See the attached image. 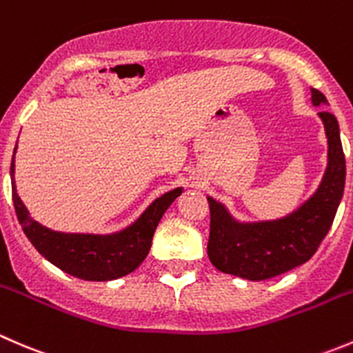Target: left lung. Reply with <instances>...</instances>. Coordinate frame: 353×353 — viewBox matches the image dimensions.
I'll return each mask as SVG.
<instances>
[{"mask_svg":"<svg viewBox=\"0 0 353 353\" xmlns=\"http://www.w3.org/2000/svg\"><path fill=\"white\" fill-rule=\"evenodd\" d=\"M312 104H327L317 89ZM327 139V166L317 190L294 212L271 221H236L221 202L208 197L211 209L208 256L216 270L261 281L283 274L307 263L330 232L345 188V154L340 127L333 113L323 110Z\"/></svg>","mask_w":353,"mask_h":353,"instance_id":"1","label":"left lung"}]
</instances>
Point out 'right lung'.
Masks as SVG:
<instances>
[{"label": "right lung", "mask_w": 353, "mask_h": 353, "mask_svg": "<svg viewBox=\"0 0 353 353\" xmlns=\"http://www.w3.org/2000/svg\"><path fill=\"white\" fill-rule=\"evenodd\" d=\"M15 152L17 145L13 149L12 166H10L12 197L23 233L41 256L46 257L61 271L80 280L111 281L137 270L151 250L156 226L161 221L166 209L183 190L178 187L163 194L161 197L152 201L130 226L117 233L90 235V233L54 232L34 221L17 194Z\"/></svg>", "instance_id": "1"}]
</instances>
